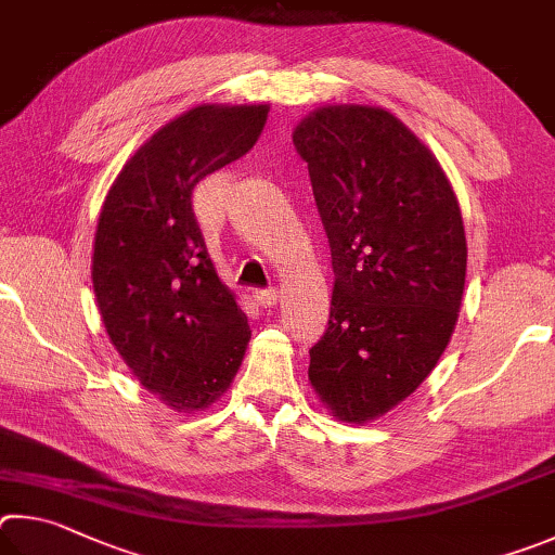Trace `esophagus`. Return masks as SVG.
Instances as JSON below:
<instances>
[{
	"label": "esophagus",
	"mask_w": 555,
	"mask_h": 555,
	"mask_svg": "<svg viewBox=\"0 0 555 555\" xmlns=\"http://www.w3.org/2000/svg\"><path fill=\"white\" fill-rule=\"evenodd\" d=\"M253 297H256V302H258V305H262V307H272V305L278 302V293H275V287L256 289V293H253Z\"/></svg>",
	"instance_id": "esophagus-1"
}]
</instances>
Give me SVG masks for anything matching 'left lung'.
<instances>
[{"mask_svg":"<svg viewBox=\"0 0 555 555\" xmlns=\"http://www.w3.org/2000/svg\"><path fill=\"white\" fill-rule=\"evenodd\" d=\"M334 266L309 380L341 422L390 412L439 363L459 322L465 231L434 153L380 106H322L297 124Z\"/></svg>","mask_w":555,"mask_h":555,"instance_id":"obj_1","label":"left lung"}]
</instances>
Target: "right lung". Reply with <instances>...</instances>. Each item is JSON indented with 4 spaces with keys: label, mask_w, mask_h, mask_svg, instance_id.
I'll return each instance as SVG.
<instances>
[{
    "label": "right lung",
    "mask_w": 555,
    "mask_h": 555,
    "mask_svg": "<svg viewBox=\"0 0 555 555\" xmlns=\"http://www.w3.org/2000/svg\"><path fill=\"white\" fill-rule=\"evenodd\" d=\"M268 104H202L155 131L96 221L92 285L106 334L145 390L202 412L229 390L250 341L194 219L192 190L256 145Z\"/></svg>",
    "instance_id": "obj_1"
}]
</instances>
